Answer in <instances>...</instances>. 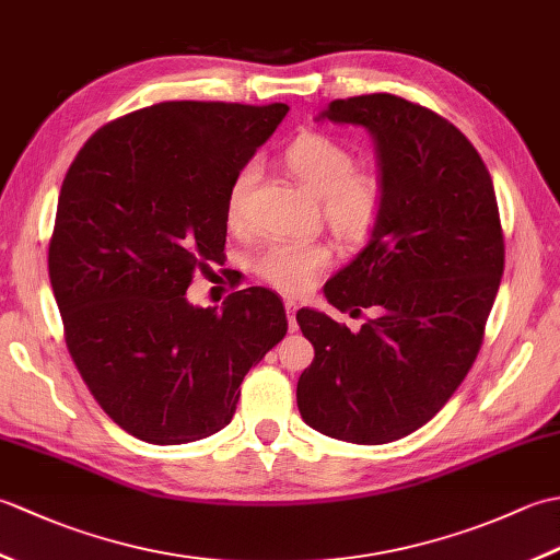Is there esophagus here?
<instances>
[{
    "mask_svg": "<svg viewBox=\"0 0 560 560\" xmlns=\"http://www.w3.org/2000/svg\"><path fill=\"white\" fill-rule=\"evenodd\" d=\"M287 315H289V329L291 331H299V323H295V311H299V303L295 301H287Z\"/></svg>",
    "mask_w": 560,
    "mask_h": 560,
    "instance_id": "esophagus-1",
    "label": "esophagus"
}]
</instances>
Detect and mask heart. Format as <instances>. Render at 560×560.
Here are the masks:
<instances>
[{
	"label": "heart",
	"instance_id": "b5f03b06",
	"mask_svg": "<svg viewBox=\"0 0 560 560\" xmlns=\"http://www.w3.org/2000/svg\"><path fill=\"white\" fill-rule=\"evenodd\" d=\"M283 163L295 180L319 199L325 221L341 241L365 243L373 235L385 209V187L377 175L355 171L351 149L325 135H303L291 141ZM253 180V163L233 177L225 195V219L231 225H241L245 219ZM329 261L331 249L325 243H271L255 259V273L283 293H301Z\"/></svg>",
	"mask_w": 560,
	"mask_h": 560
}]
</instances>
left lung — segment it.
<instances>
[{"label":"left lung","instance_id":"left-lung-1","mask_svg":"<svg viewBox=\"0 0 560 560\" xmlns=\"http://www.w3.org/2000/svg\"><path fill=\"white\" fill-rule=\"evenodd\" d=\"M319 120L368 129L385 209L325 283L337 311L375 315L351 331L299 311L315 361L295 399L315 431L383 445L431 421L477 359L505 265L501 217L479 151L433 110L373 93L329 103Z\"/></svg>","mask_w":560,"mask_h":560}]
</instances>
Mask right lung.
Segmentation results:
<instances>
[{
  "label": "right lung",
  "mask_w": 560,
  "mask_h": 560,
  "mask_svg": "<svg viewBox=\"0 0 560 560\" xmlns=\"http://www.w3.org/2000/svg\"><path fill=\"white\" fill-rule=\"evenodd\" d=\"M289 105L168 101L101 127L69 165L50 241L67 349L110 419L153 445L219 433L241 383L287 337L269 289L223 307L187 287L223 259L225 195Z\"/></svg>",
  "instance_id": "1"
}]
</instances>
